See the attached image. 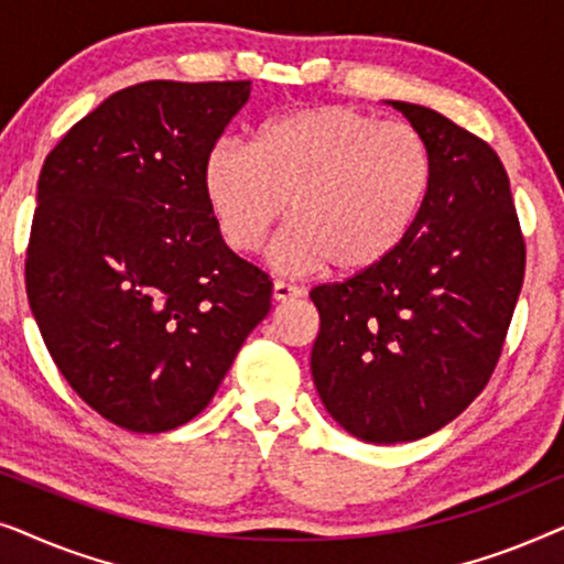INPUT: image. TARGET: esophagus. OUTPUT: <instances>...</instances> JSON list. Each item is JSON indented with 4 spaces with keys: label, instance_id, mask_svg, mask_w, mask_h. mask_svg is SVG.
<instances>
[{
    "label": "esophagus",
    "instance_id": "obj_1",
    "mask_svg": "<svg viewBox=\"0 0 564 564\" xmlns=\"http://www.w3.org/2000/svg\"><path fill=\"white\" fill-rule=\"evenodd\" d=\"M300 295H303V290L295 288V284L282 282V280H276L274 288H272L274 303H288V300H295V297H300Z\"/></svg>",
    "mask_w": 564,
    "mask_h": 564
}]
</instances>
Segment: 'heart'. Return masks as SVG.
I'll list each match as a JSON object with an SVG mask.
<instances>
[{"label":"heart","mask_w":564,"mask_h":564,"mask_svg":"<svg viewBox=\"0 0 564 564\" xmlns=\"http://www.w3.org/2000/svg\"><path fill=\"white\" fill-rule=\"evenodd\" d=\"M434 156L419 130L346 105L267 122L251 145L223 141L203 166L207 210L236 253H257L288 215L269 261L288 274L330 264L365 274L398 251L426 205Z\"/></svg>","instance_id":"1"}]
</instances>
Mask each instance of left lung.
<instances>
[{"instance_id": "8db88e82", "label": "left lung", "mask_w": 564, "mask_h": 564, "mask_svg": "<svg viewBox=\"0 0 564 564\" xmlns=\"http://www.w3.org/2000/svg\"><path fill=\"white\" fill-rule=\"evenodd\" d=\"M390 105L434 156L426 205L382 264L311 292L315 390L334 421L372 444L434 434L480 395L527 269L498 153L429 107Z\"/></svg>"}]
</instances>
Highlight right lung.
Wrapping results in <instances>:
<instances>
[{"label":"right lung","mask_w":564,"mask_h":564,"mask_svg":"<svg viewBox=\"0 0 564 564\" xmlns=\"http://www.w3.org/2000/svg\"><path fill=\"white\" fill-rule=\"evenodd\" d=\"M251 82H143L45 156L25 257L58 372L115 426L161 434L210 403L272 282L223 241L203 166Z\"/></svg>","instance_id":"1"}]
</instances>
